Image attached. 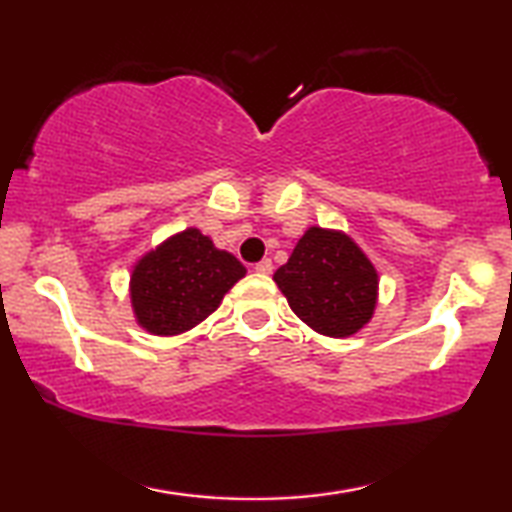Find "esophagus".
<instances>
[{"label":"esophagus","instance_id":"1","mask_svg":"<svg viewBox=\"0 0 512 512\" xmlns=\"http://www.w3.org/2000/svg\"><path fill=\"white\" fill-rule=\"evenodd\" d=\"M255 271H257V273H264V275H268V273L273 271V262H271V259H262V262H257V264H255Z\"/></svg>","mask_w":512,"mask_h":512}]
</instances>
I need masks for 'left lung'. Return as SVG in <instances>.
Returning a JSON list of instances; mask_svg holds the SVG:
<instances>
[{"mask_svg":"<svg viewBox=\"0 0 512 512\" xmlns=\"http://www.w3.org/2000/svg\"><path fill=\"white\" fill-rule=\"evenodd\" d=\"M273 280L298 318L334 339L357 332L375 309V268L341 232L309 228Z\"/></svg>","mask_w":512,"mask_h":512,"instance_id":"8db88e82","label":"left lung"}]
</instances>
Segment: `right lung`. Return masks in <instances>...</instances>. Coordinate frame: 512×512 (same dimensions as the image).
<instances>
[{
    "label": "right lung",
    "mask_w": 512,
    "mask_h": 512,
    "mask_svg": "<svg viewBox=\"0 0 512 512\" xmlns=\"http://www.w3.org/2000/svg\"><path fill=\"white\" fill-rule=\"evenodd\" d=\"M246 275L244 264L212 239L189 228L140 259L131 277L137 323L151 334L187 332L219 307L232 284Z\"/></svg>",
    "instance_id": "1"
}]
</instances>
